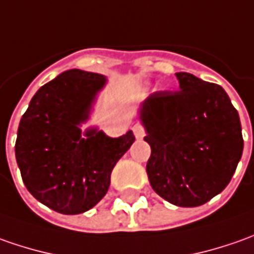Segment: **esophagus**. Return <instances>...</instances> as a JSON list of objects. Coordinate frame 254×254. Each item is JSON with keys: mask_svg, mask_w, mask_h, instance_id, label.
<instances>
[{"mask_svg": "<svg viewBox=\"0 0 254 254\" xmlns=\"http://www.w3.org/2000/svg\"><path fill=\"white\" fill-rule=\"evenodd\" d=\"M133 133L137 139H142L146 133V130H144V127L140 125V124H136L135 127H133Z\"/></svg>", "mask_w": 254, "mask_h": 254, "instance_id": "esophagus-1", "label": "esophagus"}]
</instances>
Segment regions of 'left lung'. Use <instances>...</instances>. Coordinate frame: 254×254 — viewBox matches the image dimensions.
I'll list each match as a JSON object with an SVG mask.
<instances>
[{"label": "left lung", "instance_id": "obj_1", "mask_svg": "<svg viewBox=\"0 0 254 254\" xmlns=\"http://www.w3.org/2000/svg\"><path fill=\"white\" fill-rule=\"evenodd\" d=\"M177 91H157L140 107L146 164L154 191L177 206H199L229 184L243 152L239 114L221 85L176 73Z\"/></svg>", "mask_w": 254, "mask_h": 254}]
</instances>
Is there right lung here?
Returning a JSON list of instances; mask_svg holds the SVG:
<instances>
[{"label":"right lung","instance_id":"obj_1","mask_svg":"<svg viewBox=\"0 0 254 254\" xmlns=\"http://www.w3.org/2000/svg\"><path fill=\"white\" fill-rule=\"evenodd\" d=\"M105 77L67 70L40 87L22 115L15 143L23 184L33 197L64 215L83 214L107 194L111 173L135 142L132 130L110 137L80 124L88 119Z\"/></svg>","mask_w":254,"mask_h":254}]
</instances>
